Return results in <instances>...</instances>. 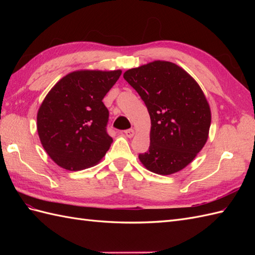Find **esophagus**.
Returning a JSON list of instances; mask_svg holds the SVG:
<instances>
[{"instance_id":"esophagus-1","label":"esophagus","mask_w":255,"mask_h":255,"mask_svg":"<svg viewBox=\"0 0 255 255\" xmlns=\"http://www.w3.org/2000/svg\"><path fill=\"white\" fill-rule=\"evenodd\" d=\"M125 136L128 138H132L134 136V130L133 129H128V130L125 131Z\"/></svg>"}]
</instances>
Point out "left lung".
<instances>
[{
    "instance_id": "8db88e82",
    "label": "left lung",
    "mask_w": 255,
    "mask_h": 255,
    "mask_svg": "<svg viewBox=\"0 0 255 255\" xmlns=\"http://www.w3.org/2000/svg\"><path fill=\"white\" fill-rule=\"evenodd\" d=\"M124 79L138 92L151 119L149 151L139 154L140 162L160 175L183 170L208 139L211 112L203 90L170 61L129 69Z\"/></svg>"
}]
</instances>
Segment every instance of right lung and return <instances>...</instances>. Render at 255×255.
I'll list each match as a JSON object with an SVG mask.
<instances>
[{
    "label": "right lung",
    "instance_id": "obj_1",
    "mask_svg": "<svg viewBox=\"0 0 255 255\" xmlns=\"http://www.w3.org/2000/svg\"><path fill=\"white\" fill-rule=\"evenodd\" d=\"M122 70H79L59 80L37 113V131L47 154L69 171L96 165L113 142L103 99Z\"/></svg>",
    "mask_w": 255,
    "mask_h": 255
}]
</instances>
